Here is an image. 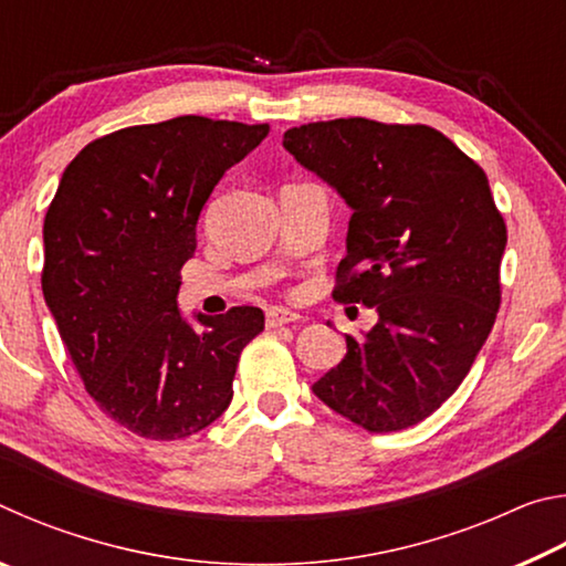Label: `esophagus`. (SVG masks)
<instances>
[{
	"instance_id": "obj_1",
	"label": "esophagus",
	"mask_w": 566,
	"mask_h": 566,
	"mask_svg": "<svg viewBox=\"0 0 566 566\" xmlns=\"http://www.w3.org/2000/svg\"><path fill=\"white\" fill-rule=\"evenodd\" d=\"M296 319H300V314L282 310V306H272V310H266V327H284V324H292Z\"/></svg>"
}]
</instances>
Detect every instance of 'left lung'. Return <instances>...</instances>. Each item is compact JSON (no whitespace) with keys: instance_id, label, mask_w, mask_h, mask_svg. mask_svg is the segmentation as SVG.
I'll return each mask as SVG.
<instances>
[{"instance_id":"obj_1","label":"left lung","mask_w":566,"mask_h":566,"mask_svg":"<svg viewBox=\"0 0 566 566\" xmlns=\"http://www.w3.org/2000/svg\"><path fill=\"white\" fill-rule=\"evenodd\" d=\"M284 149L352 207L332 296L377 310L312 391L367 432L427 419L462 385L502 302L506 224L484 169L427 124L349 117L284 132Z\"/></svg>"}]
</instances>
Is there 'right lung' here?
Instances as JSON below:
<instances>
[{
  "mask_svg": "<svg viewBox=\"0 0 566 566\" xmlns=\"http://www.w3.org/2000/svg\"><path fill=\"white\" fill-rule=\"evenodd\" d=\"M270 124L175 117L90 142L44 217L42 292L84 389L137 437L175 442L232 401L239 354L264 329L260 306L181 317V266L197 219L229 167Z\"/></svg>",
  "mask_w": 566,
  "mask_h": 566,
  "instance_id": "right-lung-1",
  "label": "right lung"
}]
</instances>
